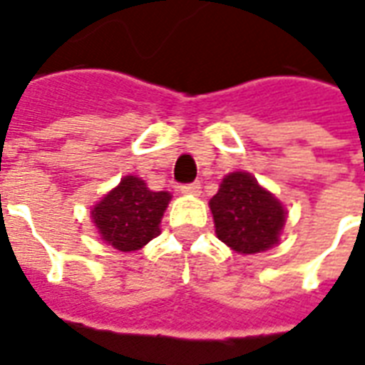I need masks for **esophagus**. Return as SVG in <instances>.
Segmentation results:
<instances>
[{
    "label": "esophagus",
    "mask_w": 365,
    "mask_h": 365,
    "mask_svg": "<svg viewBox=\"0 0 365 365\" xmlns=\"http://www.w3.org/2000/svg\"><path fill=\"white\" fill-rule=\"evenodd\" d=\"M180 192L190 194V196H198L200 194V182H190V185L180 186Z\"/></svg>",
    "instance_id": "34e87169"
}]
</instances>
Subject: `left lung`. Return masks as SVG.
Here are the masks:
<instances>
[{
	"instance_id": "1",
	"label": "left lung",
	"mask_w": 365,
	"mask_h": 365,
	"mask_svg": "<svg viewBox=\"0 0 365 365\" xmlns=\"http://www.w3.org/2000/svg\"><path fill=\"white\" fill-rule=\"evenodd\" d=\"M215 235L238 254H257L279 245L284 207L250 173H229L210 200Z\"/></svg>"
}]
</instances>
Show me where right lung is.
<instances>
[{
	"mask_svg": "<svg viewBox=\"0 0 365 365\" xmlns=\"http://www.w3.org/2000/svg\"><path fill=\"white\" fill-rule=\"evenodd\" d=\"M171 194L153 192L140 177L127 175L92 207V221L106 245L120 252L140 250L160 235Z\"/></svg>",
	"mask_w": 365,
	"mask_h": 365,
	"instance_id": "1",
	"label": "right lung"
}]
</instances>
